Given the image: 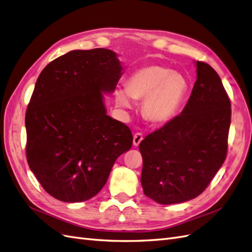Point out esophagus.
I'll return each instance as SVG.
<instances>
[{
	"label": "esophagus",
	"instance_id": "1",
	"mask_svg": "<svg viewBox=\"0 0 252 252\" xmlns=\"http://www.w3.org/2000/svg\"><path fill=\"white\" fill-rule=\"evenodd\" d=\"M142 141H143V134L141 132H136L133 135V145L134 146H139Z\"/></svg>",
	"mask_w": 252,
	"mask_h": 252
}]
</instances>
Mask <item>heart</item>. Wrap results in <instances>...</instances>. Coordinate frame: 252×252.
I'll return each mask as SVG.
<instances>
[{"instance_id":"obj_1","label":"heart","mask_w":252,"mask_h":252,"mask_svg":"<svg viewBox=\"0 0 252 252\" xmlns=\"http://www.w3.org/2000/svg\"><path fill=\"white\" fill-rule=\"evenodd\" d=\"M188 84L183 74L159 65H149L135 70L126 83V89L116 90V102L126 109L133 100H144L143 116L154 124L170 121L184 100Z\"/></svg>"}]
</instances>
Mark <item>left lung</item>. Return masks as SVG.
<instances>
[{
  "mask_svg": "<svg viewBox=\"0 0 252 252\" xmlns=\"http://www.w3.org/2000/svg\"><path fill=\"white\" fill-rule=\"evenodd\" d=\"M196 77L181 114L139 146L144 194L158 204L183 203L200 195L227 156L229 96L209 64L197 61Z\"/></svg>",
  "mask_w": 252,
  "mask_h": 252,
  "instance_id": "obj_1",
  "label": "left lung"
}]
</instances>
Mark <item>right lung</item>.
I'll return each instance as SVG.
<instances>
[{"mask_svg": "<svg viewBox=\"0 0 252 252\" xmlns=\"http://www.w3.org/2000/svg\"><path fill=\"white\" fill-rule=\"evenodd\" d=\"M109 49L72 50L36 80L25 116L26 158L45 191L77 203L101 191L116 159L132 146L128 126L106 114L104 94L123 68Z\"/></svg>", "mask_w": 252, "mask_h": 252, "instance_id": "right-lung-1", "label": "right lung"}]
</instances>
